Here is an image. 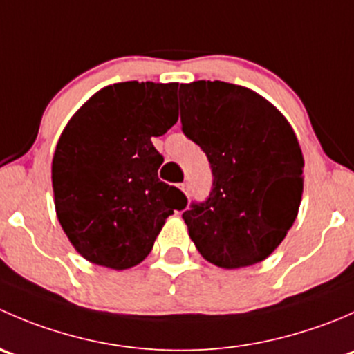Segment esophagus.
I'll return each mask as SVG.
<instances>
[{
  "instance_id": "1",
  "label": "esophagus",
  "mask_w": 354,
  "mask_h": 354,
  "mask_svg": "<svg viewBox=\"0 0 354 354\" xmlns=\"http://www.w3.org/2000/svg\"><path fill=\"white\" fill-rule=\"evenodd\" d=\"M180 190L183 192L185 195H188V183H181V185H180Z\"/></svg>"
}]
</instances>
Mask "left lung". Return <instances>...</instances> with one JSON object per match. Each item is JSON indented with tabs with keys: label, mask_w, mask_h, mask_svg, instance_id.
<instances>
[{
	"label": "left lung",
	"mask_w": 354,
	"mask_h": 354,
	"mask_svg": "<svg viewBox=\"0 0 354 354\" xmlns=\"http://www.w3.org/2000/svg\"><path fill=\"white\" fill-rule=\"evenodd\" d=\"M181 130L205 152L212 190L183 212L207 262L240 269L266 260L298 216L303 154L286 118L241 85H180Z\"/></svg>",
	"instance_id": "8db88e82"
}]
</instances>
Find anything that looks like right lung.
<instances>
[{"label":"right lung","instance_id":"obj_1","mask_svg":"<svg viewBox=\"0 0 354 354\" xmlns=\"http://www.w3.org/2000/svg\"><path fill=\"white\" fill-rule=\"evenodd\" d=\"M178 84L121 82L71 116L53 157L58 221L85 260L114 270L140 263L187 197L164 183L152 145L178 121Z\"/></svg>","mask_w":354,"mask_h":354}]
</instances>
